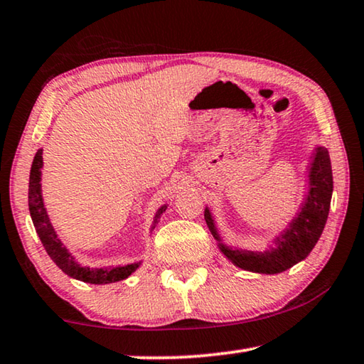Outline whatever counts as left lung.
<instances>
[{"label":"left lung","instance_id":"8db88e82","mask_svg":"<svg viewBox=\"0 0 364 364\" xmlns=\"http://www.w3.org/2000/svg\"><path fill=\"white\" fill-rule=\"evenodd\" d=\"M331 196L332 168L329 152L324 147H318L310 171V193L301 207V212L294 218L291 226L276 239L278 247L267 252H239L230 250L221 244L220 249L236 267L242 269L267 274L286 271L304 260L316 245L328 220ZM204 217L213 237L220 241L210 212L205 210Z\"/></svg>","mask_w":364,"mask_h":364}]
</instances>
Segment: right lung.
I'll use <instances>...</instances> for the list:
<instances>
[{
	"label": "right lung",
	"mask_w": 364,
	"mask_h": 364,
	"mask_svg": "<svg viewBox=\"0 0 364 364\" xmlns=\"http://www.w3.org/2000/svg\"><path fill=\"white\" fill-rule=\"evenodd\" d=\"M41 167H43V157H41V149H40L35 154L32 170H30L28 208H30V215H32L35 230L38 232L43 247L46 249L48 255L53 258V262L56 263L65 274H69L70 278H75L83 282H90V284H109V282H115V281H122L128 278V276H130L133 271L139 267L138 263L127 264V267L110 268V269H90V268L80 267V264L73 260V257L67 252L63 242L58 239L51 223H49L45 205H43L41 184H40ZM164 210H165L164 207L160 208L159 215Z\"/></svg>",
	"instance_id": "1"
}]
</instances>
